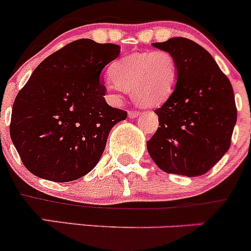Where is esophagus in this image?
<instances>
[{
  "label": "esophagus",
  "mask_w": 251,
  "mask_h": 251,
  "mask_svg": "<svg viewBox=\"0 0 251 251\" xmlns=\"http://www.w3.org/2000/svg\"><path fill=\"white\" fill-rule=\"evenodd\" d=\"M138 115H140V111H137V110H131V111H128V118H130V119L137 118Z\"/></svg>",
  "instance_id": "obj_1"
}]
</instances>
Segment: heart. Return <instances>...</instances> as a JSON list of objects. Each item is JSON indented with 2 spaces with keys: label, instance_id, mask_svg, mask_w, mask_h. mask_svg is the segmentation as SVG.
I'll return each instance as SVG.
<instances>
[{
  "label": "heart",
  "instance_id": "1",
  "mask_svg": "<svg viewBox=\"0 0 251 251\" xmlns=\"http://www.w3.org/2000/svg\"><path fill=\"white\" fill-rule=\"evenodd\" d=\"M177 63L166 50L126 55L111 67L105 88L113 100H120L125 91L144 108L158 107L173 95L177 82Z\"/></svg>",
  "mask_w": 251,
  "mask_h": 251
}]
</instances>
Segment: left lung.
<instances>
[{"mask_svg":"<svg viewBox=\"0 0 251 251\" xmlns=\"http://www.w3.org/2000/svg\"><path fill=\"white\" fill-rule=\"evenodd\" d=\"M174 55L176 87L155 110L159 127L147 149L159 169L182 176H201L229 149L237 123L233 88L214 58L184 37L153 44Z\"/></svg>","mask_w":251,"mask_h":251,"instance_id":"8db88e82","label":"left lung"}]
</instances>
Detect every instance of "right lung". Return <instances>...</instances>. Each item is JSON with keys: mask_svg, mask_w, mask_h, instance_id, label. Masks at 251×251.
Here are the masks:
<instances>
[{"mask_svg": "<svg viewBox=\"0 0 251 251\" xmlns=\"http://www.w3.org/2000/svg\"><path fill=\"white\" fill-rule=\"evenodd\" d=\"M120 46L81 39L48 55L18 93L9 132L25 168L75 181L95 169L111 128L127 113L105 102L103 68Z\"/></svg>", "mask_w": 251, "mask_h": 251, "instance_id": "1", "label": "right lung"}]
</instances>
